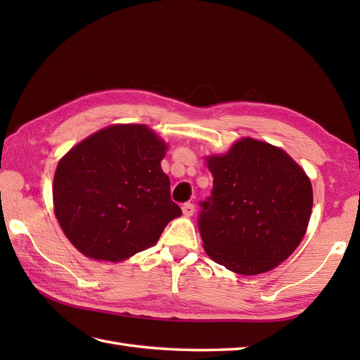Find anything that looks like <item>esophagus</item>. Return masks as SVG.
<instances>
[{
    "mask_svg": "<svg viewBox=\"0 0 360 360\" xmlns=\"http://www.w3.org/2000/svg\"><path fill=\"white\" fill-rule=\"evenodd\" d=\"M182 213H184V217H187V218L192 217L195 213V205L192 202L184 204V205H182Z\"/></svg>",
    "mask_w": 360,
    "mask_h": 360,
    "instance_id": "obj_1",
    "label": "esophagus"
}]
</instances>
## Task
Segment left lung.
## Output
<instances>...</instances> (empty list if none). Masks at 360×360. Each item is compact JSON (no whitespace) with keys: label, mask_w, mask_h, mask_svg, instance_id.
Returning a JSON list of instances; mask_svg holds the SVG:
<instances>
[{"label":"left lung","mask_w":360,"mask_h":360,"mask_svg":"<svg viewBox=\"0 0 360 360\" xmlns=\"http://www.w3.org/2000/svg\"><path fill=\"white\" fill-rule=\"evenodd\" d=\"M213 190L200 217L202 248L240 275L275 269L298 248L312 212V186L288 153L241 137L223 155L205 156Z\"/></svg>","instance_id":"1"}]
</instances>
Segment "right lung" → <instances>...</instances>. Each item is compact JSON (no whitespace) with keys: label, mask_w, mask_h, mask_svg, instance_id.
<instances>
[{"label":"right lung","mask_w":360,"mask_h":360,"mask_svg":"<svg viewBox=\"0 0 360 360\" xmlns=\"http://www.w3.org/2000/svg\"><path fill=\"white\" fill-rule=\"evenodd\" d=\"M168 143L142 124H114L58 160L53 213L66 238L96 262L120 263L158 243L182 215L160 168Z\"/></svg>","instance_id":"add662e5"}]
</instances>
